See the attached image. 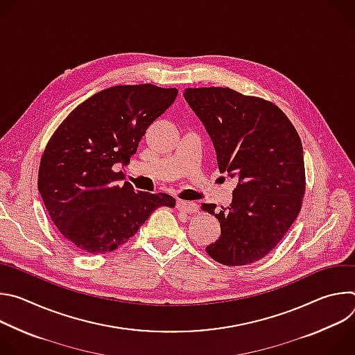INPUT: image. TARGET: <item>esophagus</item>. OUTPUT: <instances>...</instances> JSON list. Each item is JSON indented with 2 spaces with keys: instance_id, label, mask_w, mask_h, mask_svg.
Wrapping results in <instances>:
<instances>
[{
  "instance_id": "obj_1",
  "label": "esophagus",
  "mask_w": 355,
  "mask_h": 355,
  "mask_svg": "<svg viewBox=\"0 0 355 355\" xmlns=\"http://www.w3.org/2000/svg\"><path fill=\"white\" fill-rule=\"evenodd\" d=\"M177 209L184 212V214H195L198 211V205L193 204V202H187V200H177Z\"/></svg>"
}]
</instances>
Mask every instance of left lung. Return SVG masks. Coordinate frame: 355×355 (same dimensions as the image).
I'll return each instance as SVG.
<instances>
[{
    "label": "left lung",
    "instance_id": "1",
    "mask_svg": "<svg viewBox=\"0 0 355 355\" xmlns=\"http://www.w3.org/2000/svg\"><path fill=\"white\" fill-rule=\"evenodd\" d=\"M184 98L212 139L219 171L239 180L227 208L202 204L220 222V237L207 252L232 267L259 261L281 241L302 207L305 164L299 135L277 105L227 87L185 88Z\"/></svg>",
    "mask_w": 355,
    "mask_h": 355
}]
</instances>
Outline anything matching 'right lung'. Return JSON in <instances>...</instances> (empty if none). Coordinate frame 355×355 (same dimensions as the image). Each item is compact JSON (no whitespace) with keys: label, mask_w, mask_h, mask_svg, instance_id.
Here are the masks:
<instances>
[{"label":"right lung","mask_w":355,"mask_h":355,"mask_svg":"<svg viewBox=\"0 0 355 355\" xmlns=\"http://www.w3.org/2000/svg\"><path fill=\"white\" fill-rule=\"evenodd\" d=\"M177 88L115 85L80 104L50 137L39 166L43 204L64 239L88 254L126 243L160 207L174 208L168 193L135 191L121 182L146 129L177 98Z\"/></svg>","instance_id":"obj_1"}]
</instances>
